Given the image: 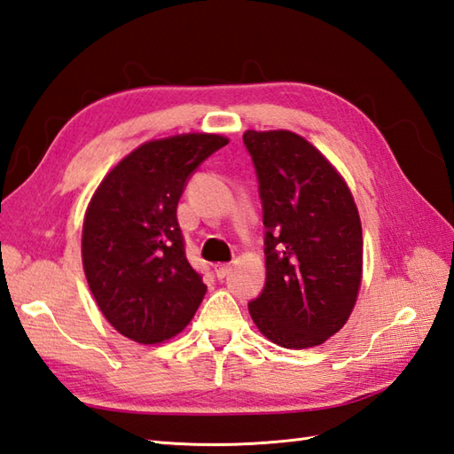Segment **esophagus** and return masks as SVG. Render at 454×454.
Listing matches in <instances>:
<instances>
[{
  "mask_svg": "<svg viewBox=\"0 0 454 454\" xmlns=\"http://www.w3.org/2000/svg\"><path fill=\"white\" fill-rule=\"evenodd\" d=\"M230 271H232V265H230V263H216L215 265V273H216L218 278H224Z\"/></svg>",
  "mask_w": 454,
  "mask_h": 454,
  "instance_id": "1",
  "label": "esophagus"
}]
</instances>
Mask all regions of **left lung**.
I'll use <instances>...</instances> for the list:
<instances>
[{
	"mask_svg": "<svg viewBox=\"0 0 454 454\" xmlns=\"http://www.w3.org/2000/svg\"><path fill=\"white\" fill-rule=\"evenodd\" d=\"M263 202V293L249 314L285 349L322 345L349 320L363 281V228L351 189L291 130H246Z\"/></svg>",
	"mask_w": 454,
	"mask_h": 454,
	"instance_id": "8db88e82",
	"label": "left lung"
}]
</instances>
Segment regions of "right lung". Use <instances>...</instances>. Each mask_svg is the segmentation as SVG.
I'll return each instance as SVG.
<instances>
[{
    "label": "right lung",
    "mask_w": 454,
    "mask_h": 454,
    "mask_svg": "<svg viewBox=\"0 0 454 454\" xmlns=\"http://www.w3.org/2000/svg\"><path fill=\"white\" fill-rule=\"evenodd\" d=\"M228 142L215 132L144 142L93 192L82 230L85 278L105 320L132 341L171 340L207 294L187 262L177 202L199 163Z\"/></svg>",
    "instance_id": "right-lung-1"
}]
</instances>
